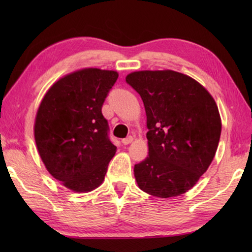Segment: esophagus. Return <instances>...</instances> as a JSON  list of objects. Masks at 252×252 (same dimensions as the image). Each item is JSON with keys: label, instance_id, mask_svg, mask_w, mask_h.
<instances>
[{"label": "esophagus", "instance_id": "obj_1", "mask_svg": "<svg viewBox=\"0 0 252 252\" xmlns=\"http://www.w3.org/2000/svg\"><path fill=\"white\" fill-rule=\"evenodd\" d=\"M132 141H133V137L130 135V136H126V138H123L122 143L125 144V145H127V144H130Z\"/></svg>", "mask_w": 252, "mask_h": 252}]
</instances>
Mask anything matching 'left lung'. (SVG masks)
<instances>
[{"label": "left lung", "instance_id": "1", "mask_svg": "<svg viewBox=\"0 0 252 252\" xmlns=\"http://www.w3.org/2000/svg\"><path fill=\"white\" fill-rule=\"evenodd\" d=\"M126 81L147 117L148 156L134 165L138 187L160 198L184 194L217 152L222 125L215 99L196 80L172 70L132 72Z\"/></svg>", "mask_w": 252, "mask_h": 252}]
</instances>
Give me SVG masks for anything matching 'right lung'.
I'll return each mask as SVG.
<instances>
[{
	"label": "right lung",
	"mask_w": 252,
	"mask_h": 252,
	"mask_svg": "<svg viewBox=\"0 0 252 252\" xmlns=\"http://www.w3.org/2000/svg\"><path fill=\"white\" fill-rule=\"evenodd\" d=\"M116 71L82 69L58 80L37 110L34 138L47 171L67 189L90 191L103 183L117 147L101 114Z\"/></svg>",
	"instance_id": "add662e5"
}]
</instances>
